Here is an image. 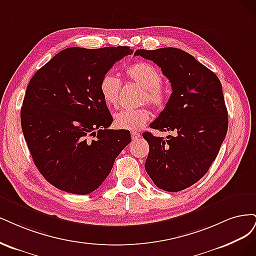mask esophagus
Masks as SVG:
<instances>
[{
    "mask_svg": "<svg viewBox=\"0 0 256 256\" xmlns=\"http://www.w3.org/2000/svg\"><path fill=\"white\" fill-rule=\"evenodd\" d=\"M130 135H132V138H133L134 140H135V139H138V138L140 137V133H139V132H132Z\"/></svg>",
    "mask_w": 256,
    "mask_h": 256,
    "instance_id": "obj_1",
    "label": "esophagus"
}]
</instances>
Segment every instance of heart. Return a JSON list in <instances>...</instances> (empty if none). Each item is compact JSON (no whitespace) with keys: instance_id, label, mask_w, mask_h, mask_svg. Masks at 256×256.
Returning <instances> with one entry per match:
<instances>
[{"instance_id":"1","label":"heart","mask_w":256,"mask_h":256,"mask_svg":"<svg viewBox=\"0 0 256 256\" xmlns=\"http://www.w3.org/2000/svg\"><path fill=\"white\" fill-rule=\"evenodd\" d=\"M130 82L144 88L142 103H150L154 108L162 110L167 104L168 94L162 84V74L153 64L137 62L126 70ZM121 82L112 73H106L100 82V92L104 102L112 107H117L120 98ZM150 119V112L146 107L137 110H123L116 114L114 124L120 130H139Z\"/></svg>"}]
</instances>
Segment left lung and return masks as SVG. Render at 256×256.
<instances>
[{"label":"left lung","mask_w":256,"mask_h":256,"mask_svg":"<svg viewBox=\"0 0 256 256\" xmlns=\"http://www.w3.org/2000/svg\"><path fill=\"white\" fill-rule=\"evenodd\" d=\"M134 55L158 64L172 87L166 107L150 128L174 135L164 139L144 132L150 146L146 171L162 190H184L206 174L226 138L228 118L222 85L215 73L180 48H140Z\"/></svg>","instance_id":"left-lung-1"}]
</instances>
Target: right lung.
<instances>
[{"label":"right lung","instance_id":"1","mask_svg":"<svg viewBox=\"0 0 256 256\" xmlns=\"http://www.w3.org/2000/svg\"><path fill=\"white\" fill-rule=\"evenodd\" d=\"M128 46L68 48L30 80L21 126L37 169L66 192L88 194L110 174L130 142L128 130H110L112 117L100 82Z\"/></svg>","mask_w":256,"mask_h":256}]
</instances>
